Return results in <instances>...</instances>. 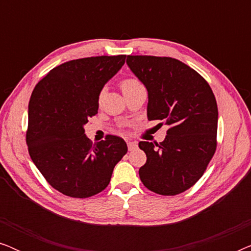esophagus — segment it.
I'll return each instance as SVG.
<instances>
[{
  "mask_svg": "<svg viewBox=\"0 0 251 251\" xmlns=\"http://www.w3.org/2000/svg\"><path fill=\"white\" fill-rule=\"evenodd\" d=\"M126 144H128V150L129 151H133V150L137 149V143H135V142H128Z\"/></svg>",
  "mask_w": 251,
  "mask_h": 251,
  "instance_id": "esophagus-1",
  "label": "esophagus"
}]
</instances>
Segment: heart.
Segmentation results:
<instances>
[{"label":"heart","instance_id":"obj_1","mask_svg":"<svg viewBox=\"0 0 251 251\" xmlns=\"http://www.w3.org/2000/svg\"><path fill=\"white\" fill-rule=\"evenodd\" d=\"M140 83L135 78H126L121 83V88H122V91L125 92L126 90H129V89H131L133 87H137V85H139Z\"/></svg>","mask_w":251,"mask_h":251}]
</instances>
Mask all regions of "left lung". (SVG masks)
Returning a JSON list of instances; mask_svg holds the SVG:
<instances>
[{
  "label": "left lung",
  "instance_id": "left-lung-1",
  "mask_svg": "<svg viewBox=\"0 0 251 251\" xmlns=\"http://www.w3.org/2000/svg\"><path fill=\"white\" fill-rule=\"evenodd\" d=\"M126 64L147 90V119L169 126L160 144L139 142L147 157L140 180L154 193L179 194L200 179L216 151L215 96L198 72L174 58L128 56Z\"/></svg>",
  "mask_w": 251,
  "mask_h": 251
}]
</instances>
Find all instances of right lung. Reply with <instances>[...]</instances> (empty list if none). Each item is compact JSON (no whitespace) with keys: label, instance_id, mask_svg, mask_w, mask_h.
Segmentation results:
<instances>
[{"label":"right lung","instance_id":"obj_1","mask_svg":"<svg viewBox=\"0 0 251 251\" xmlns=\"http://www.w3.org/2000/svg\"><path fill=\"white\" fill-rule=\"evenodd\" d=\"M125 61V54L66 61L51 70L30 96V159L48 183L67 197L83 199L104 191L128 152L121 137L109 135L92 145L84 133L88 119L98 113L102 88Z\"/></svg>","mask_w":251,"mask_h":251}]
</instances>
